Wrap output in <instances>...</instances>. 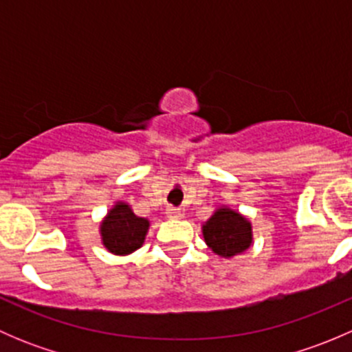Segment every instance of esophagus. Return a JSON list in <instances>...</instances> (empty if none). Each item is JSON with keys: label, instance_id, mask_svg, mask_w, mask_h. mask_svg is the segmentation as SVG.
<instances>
[{"label": "esophagus", "instance_id": "obj_1", "mask_svg": "<svg viewBox=\"0 0 352 352\" xmlns=\"http://www.w3.org/2000/svg\"><path fill=\"white\" fill-rule=\"evenodd\" d=\"M166 216H168V218H180V216H182V211H180L179 208H166Z\"/></svg>", "mask_w": 352, "mask_h": 352}]
</instances>
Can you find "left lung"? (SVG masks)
I'll use <instances>...</instances> for the list:
<instances>
[{
    "label": "left lung",
    "mask_w": 352,
    "mask_h": 352,
    "mask_svg": "<svg viewBox=\"0 0 352 352\" xmlns=\"http://www.w3.org/2000/svg\"><path fill=\"white\" fill-rule=\"evenodd\" d=\"M206 243L223 257L247 250L252 242L250 223L232 209H218L202 226Z\"/></svg>",
    "instance_id": "1"
}]
</instances>
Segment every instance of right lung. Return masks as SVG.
Listing matches in <instances>:
<instances>
[{
	"instance_id": "add662e5",
	"label": "right lung",
	"mask_w": 352,
	"mask_h": 352,
	"mask_svg": "<svg viewBox=\"0 0 352 352\" xmlns=\"http://www.w3.org/2000/svg\"><path fill=\"white\" fill-rule=\"evenodd\" d=\"M148 219L138 218L127 204H116L102 223L104 245L112 254L127 255L138 250L144 242L148 232Z\"/></svg>"
}]
</instances>
